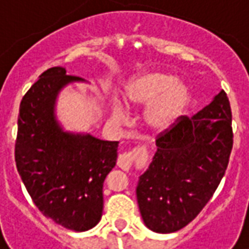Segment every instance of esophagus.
Segmentation results:
<instances>
[{
    "instance_id": "esophagus-1",
    "label": "esophagus",
    "mask_w": 249,
    "mask_h": 249,
    "mask_svg": "<svg viewBox=\"0 0 249 249\" xmlns=\"http://www.w3.org/2000/svg\"><path fill=\"white\" fill-rule=\"evenodd\" d=\"M142 152L141 149H133L132 152H125V153H121L117 159V167L121 168L123 171H129L132 164L135 161L136 159H140L142 157Z\"/></svg>"
}]
</instances>
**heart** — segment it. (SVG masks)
I'll return each instance as SVG.
<instances>
[{
  "instance_id": "obj_1",
  "label": "heart",
  "mask_w": 249,
  "mask_h": 249,
  "mask_svg": "<svg viewBox=\"0 0 249 249\" xmlns=\"http://www.w3.org/2000/svg\"><path fill=\"white\" fill-rule=\"evenodd\" d=\"M125 107L144 112V126L153 135L172 129L185 112L191 101V90L185 82L169 71H146L133 77L124 88ZM110 119L117 125L126 123L121 104L110 105Z\"/></svg>"
}]
</instances>
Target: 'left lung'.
Instances as JSON below:
<instances>
[{
	"label": "left lung",
	"mask_w": 249,
	"mask_h": 249,
	"mask_svg": "<svg viewBox=\"0 0 249 249\" xmlns=\"http://www.w3.org/2000/svg\"><path fill=\"white\" fill-rule=\"evenodd\" d=\"M233 144L224 90L192 117L157 137V151L136 188L144 224L157 233L184 228L219 187Z\"/></svg>",
	"instance_id": "8db88e82"
}]
</instances>
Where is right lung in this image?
I'll return each instance as SVG.
<instances>
[{
	"instance_id": "1",
	"label": "right lung",
	"mask_w": 249,
	"mask_h": 249,
	"mask_svg": "<svg viewBox=\"0 0 249 249\" xmlns=\"http://www.w3.org/2000/svg\"><path fill=\"white\" fill-rule=\"evenodd\" d=\"M80 77L65 68L45 71L21 101L16 164L22 183L42 214L66 230L84 232L103 216L104 180L117 161L119 141L64 129L56 103Z\"/></svg>"
}]
</instances>
